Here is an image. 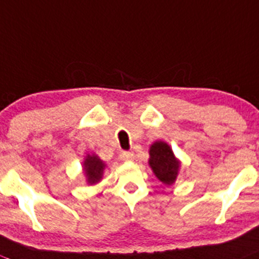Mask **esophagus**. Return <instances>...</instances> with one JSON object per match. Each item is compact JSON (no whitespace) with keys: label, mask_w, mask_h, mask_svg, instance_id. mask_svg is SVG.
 Instances as JSON below:
<instances>
[{"label":"esophagus","mask_w":259,"mask_h":259,"mask_svg":"<svg viewBox=\"0 0 259 259\" xmlns=\"http://www.w3.org/2000/svg\"><path fill=\"white\" fill-rule=\"evenodd\" d=\"M119 156L123 161H132L135 157V155H134V152H131V151H122L120 152Z\"/></svg>","instance_id":"34e87169"}]
</instances>
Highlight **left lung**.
I'll return each instance as SVG.
<instances>
[{
	"mask_svg": "<svg viewBox=\"0 0 259 259\" xmlns=\"http://www.w3.org/2000/svg\"><path fill=\"white\" fill-rule=\"evenodd\" d=\"M149 164L155 176L164 184L170 186L176 182L181 162L176 159L168 144L157 141L151 145Z\"/></svg>",
	"mask_w": 259,
	"mask_h": 259,
	"instance_id": "1",
	"label": "left lung"
}]
</instances>
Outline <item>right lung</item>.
Returning <instances> with one entry per match:
<instances>
[{
    "instance_id": "add662e5",
    "label": "right lung",
    "mask_w": 259,
    "mask_h": 259,
    "mask_svg": "<svg viewBox=\"0 0 259 259\" xmlns=\"http://www.w3.org/2000/svg\"><path fill=\"white\" fill-rule=\"evenodd\" d=\"M105 165L102 160L98 156H91L88 155L86 160L83 161V170H85L86 177H88V182L90 184H95L102 179L103 170H104Z\"/></svg>"
}]
</instances>
